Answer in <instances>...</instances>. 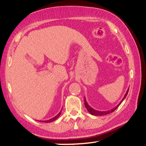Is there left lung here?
I'll list each match as a JSON object with an SVG mask.
<instances>
[{
	"label": "left lung",
	"mask_w": 146,
	"mask_h": 146,
	"mask_svg": "<svg viewBox=\"0 0 146 146\" xmlns=\"http://www.w3.org/2000/svg\"><path fill=\"white\" fill-rule=\"evenodd\" d=\"M128 90H129V89L127 90V91L126 94H125L124 97H123V98L122 99V100L121 101V102L119 103V104L117 105L116 107H115L114 108L111 109V110H108V111H100L95 110H94L93 108H91L90 106H89L88 104V103L86 102V99H85V98H84V105H85L86 108V109L88 110V111L92 115H105L109 114V113H111V112H113V111H115V110H116V109L117 108H118L119 106L121 104V103L122 102L123 100H124V99L125 98V97H126V96H127V93H128Z\"/></svg>",
	"instance_id": "left-lung-1"
}]
</instances>
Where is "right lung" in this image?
<instances>
[{"instance_id": "add662e5", "label": "right lung", "mask_w": 146, "mask_h": 146, "mask_svg": "<svg viewBox=\"0 0 146 146\" xmlns=\"http://www.w3.org/2000/svg\"><path fill=\"white\" fill-rule=\"evenodd\" d=\"M62 111V110H61ZM61 111H60V112H59V113L57 115H56L55 117H54L53 118H51L50 119H48V120H46V121H44V122H45V123H49V122H52V121H54V120H56V119L59 116H60V115L61 114Z\"/></svg>"}]
</instances>
